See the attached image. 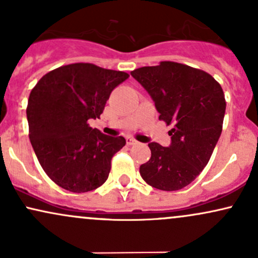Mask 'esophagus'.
<instances>
[{"label":"esophagus","instance_id":"esophagus-1","mask_svg":"<svg viewBox=\"0 0 258 258\" xmlns=\"http://www.w3.org/2000/svg\"><path fill=\"white\" fill-rule=\"evenodd\" d=\"M126 143L128 144V146H135V144H137L138 142L136 141L135 138H132V137H127V138H126Z\"/></svg>","mask_w":258,"mask_h":258}]
</instances>
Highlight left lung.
Returning <instances> with one entry per match:
<instances>
[{"instance_id":"8db88e82","label":"left lung","mask_w":258,"mask_h":258,"mask_svg":"<svg viewBox=\"0 0 258 258\" xmlns=\"http://www.w3.org/2000/svg\"><path fill=\"white\" fill-rule=\"evenodd\" d=\"M131 75L152 97L159 119L173 125L170 146L148 144L152 156L139 173L154 188L179 190L199 176L220 139L223 90L210 74L174 61L139 68Z\"/></svg>"}]
</instances>
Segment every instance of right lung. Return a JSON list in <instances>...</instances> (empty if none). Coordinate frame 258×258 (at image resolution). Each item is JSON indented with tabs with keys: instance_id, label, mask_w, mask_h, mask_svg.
Instances as JSON below:
<instances>
[{
	"instance_id": "obj_1",
	"label": "right lung",
	"mask_w": 258,
	"mask_h": 258,
	"mask_svg": "<svg viewBox=\"0 0 258 258\" xmlns=\"http://www.w3.org/2000/svg\"><path fill=\"white\" fill-rule=\"evenodd\" d=\"M128 74L88 63L64 65L32 88L26 116L41 166L59 186L86 193L108 179L111 159L126 144L88 125L99 119L111 91Z\"/></svg>"
}]
</instances>
